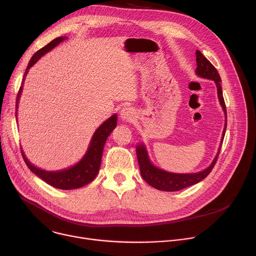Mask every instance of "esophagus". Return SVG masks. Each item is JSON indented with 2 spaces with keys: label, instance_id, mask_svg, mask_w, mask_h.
Wrapping results in <instances>:
<instances>
[{
  "label": "esophagus",
  "instance_id": "esophagus-1",
  "mask_svg": "<svg viewBox=\"0 0 256 256\" xmlns=\"http://www.w3.org/2000/svg\"><path fill=\"white\" fill-rule=\"evenodd\" d=\"M120 117L122 120L124 121H128V122H131L134 117H135V112L132 108H124L121 112H120Z\"/></svg>",
  "mask_w": 256,
  "mask_h": 256
}]
</instances>
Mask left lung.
<instances>
[{
	"mask_svg": "<svg viewBox=\"0 0 256 256\" xmlns=\"http://www.w3.org/2000/svg\"><path fill=\"white\" fill-rule=\"evenodd\" d=\"M196 63H197V68H196V74L198 76H200L202 78L206 79H212L216 82V88H218V96L220 102V106H222L224 116H226V124L224 128L222 131V141L224 140L226 128V104L222 96V90L220 86V77L218 72V70L214 68V66L206 58V56L200 52L196 50ZM222 144L218 148V152L214 160H212V164L204 170L202 172L198 173H193V174H175V173H168L166 171H162V170L154 166L148 154V152L144 148V144H139L136 148V154H137V160L140 168V173L142 178L146 180L148 184L152 186L154 188L162 191H179L181 189H184L186 187H189L191 185H194L198 182H200L204 180L208 175L212 172V170L214 168L218 154L220 150Z\"/></svg>",
	"mask_w": 256,
	"mask_h": 256,
	"instance_id": "1",
	"label": "left lung"
}]
</instances>
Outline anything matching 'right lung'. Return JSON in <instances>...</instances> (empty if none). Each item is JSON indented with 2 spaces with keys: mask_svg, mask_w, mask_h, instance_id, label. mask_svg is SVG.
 I'll list each match as a JSON object with an SVG mask.
<instances>
[{
  "mask_svg": "<svg viewBox=\"0 0 256 256\" xmlns=\"http://www.w3.org/2000/svg\"><path fill=\"white\" fill-rule=\"evenodd\" d=\"M64 40L65 38H62V36L56 38L54 40H52L50 44H48L46 46L38 50L32 56L30 63H28L26 72L24 74V78L28 72V69L32 67L38 61V59L42 56H44L46 52L50 50L56 46H58ZM21 92H22V86H20L17 94L16 110H17L18 100L20 98ZM116 125H117V115H112L110 119L104 122L94 132L86 154H85V156L82 158V160L79 162H77L75 166L69 168L62 170V171H56V172L44 171V170H40L28 162V160L23 154V150H21L23 160L27 164V166L30 168V171L36 176H38L42 180H44L48 185L58 189H63V190L80 188L82 186L88 185L96 177L100 171L104 146L106 144L108 136L112 133L114 129H115Z\"/></svg>",
  "mask_w": 256,
  "mask_h": 256,
  "instance_id": "1",
  "label": "right lung"
}]
</instances>
